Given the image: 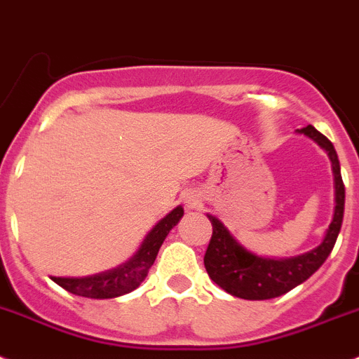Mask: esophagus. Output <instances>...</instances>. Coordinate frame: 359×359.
<instances>
[{
    "mask_svg": "<svg viewBox=\"0 0 359 359\" xmlns=\"http://www.w3.org/2000/svg\"><path fill=\"white\" fill-rule=\"evenodd\" d=\"M184 203H186L187 209H198L200 208V196L196 195V193H187L186 196H184Z\"/></svg>",
    "mask_w": 359,
    "mask_h": 359,
    "instance_id": "34e87169",
    "label": "esophagus"
}]
</instances>
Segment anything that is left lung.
Returning <instances> with one entry per match:
<instances>
[{
	"mask_svg": "<svg viewBox=\"0 0 359 359\" xmlns=\"http://www.w3.org/2000/svg\"><path fill=\"white\" fill-rule=\"evenodd\" d=\"M299 134L308 135L309 140L325 150L331 159L332 175H334V202H337L331 225L325 232L324 241L313 250L306 252L302 256L273 259V257L252 254L236 241L234 236L216 216L208 215L212 225V236L203 256V264L209 277L231 295L247 300H266L284 295L309 279L324 264L337 243L338 232L344 222L345 205V186L341 180L337 150L331 141L311 125L300 128Z\"/></svg>",
	"mask_w": 359,
	"mask_h": 359,
	"instance_id": "left-lung-1",
	"label": "left lung"
}]
</instances>
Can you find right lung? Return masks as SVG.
<instances>
[{"instance_id": "obj_1", "label": "right lung", "mask_w": 359, "mask_h": 359, "mask_svg": "<svg viewBox=\"0 0 359 359\" xmlns=\"http://www.w3.org/2000/svg\"><path fill=\"white\" fill-rule=\"evenodd\" d=\"M184 209L182 205H179L170 215L164 216L159 224L148 232L140 250L118 268L89 277H51V279L69 293L89 297V299H114V297L130 293L148 276V270L156 261L157 252L163 241L166 240L168 232L179 224Z\"/></svg>"}]
</instances>
